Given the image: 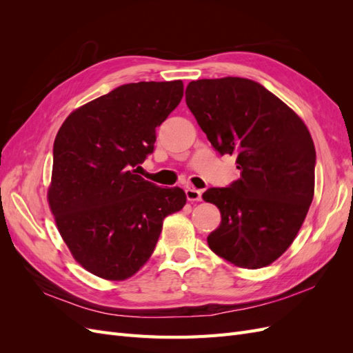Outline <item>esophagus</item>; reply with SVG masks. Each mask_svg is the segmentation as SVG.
Returning a JSON list of instances; mask_svg holds the SVG:
<instances>
[{
	"instance_id": "esophagus-1",
	"label": "esophagus",
	"mask_w": 353,
	"mask_h": 353,
	"mask_svg": "<svg viewBox=\"0 0 353 353\" xmlns=\"http://www.w3.org/2000/svg\"><path fill=\"white\" fill-rule=\"evenodd\" d=\"M185 194H187V199H188L190 201H200V200H201L203 191H201V190H197V188H187Z\"/></svg>"
}]
</instances>
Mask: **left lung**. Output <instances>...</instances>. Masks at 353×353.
<instances>
[{
    "label": "left lung",
    "instance_id": "obj_1",
    "mask_svg": "<svg viewBox=\"0 0 353 353\" xmlns=\"http://www.w3.org/2000/svg\"><path fill=\"white\" fill-rule=\"evenodd\" d=\"M185 103L213 148L236 156L241 170L228 187L203 193L222 218L209 248L241 268L272 263L290 248L314 199L316 154L306 125L245 78L190 82Z\"/></svg>",
    "mask_w": 353,
    "mask_h": 353
}]
</instances>
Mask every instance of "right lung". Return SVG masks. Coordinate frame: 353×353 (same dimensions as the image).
Segmentation results:
<instances>
[{
    "mask_svg": "<svg viewBox=\"0 0 353 353\" xmlns=\"http://www.w3.org/2000/svg\"><path fill=\"white\" fill-rule=\"evenodd\" d=\"M183 95V81L121 85L72 112L57 132L50 209L74 261L100 279L134 275L163 219L185 205L184 190L157 187L134 169Z\"/></svg>",
    "mask_w": 353,
    "mask_h": 353,
    "instance_id": "add662e5",
    "label": "right lung"
}]
</instances>
